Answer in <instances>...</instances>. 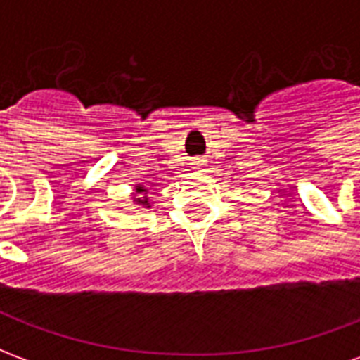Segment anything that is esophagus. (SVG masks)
<instances>
[{
    "label": "esophagus",
    "instance_id": "1",
    "mask_svg": "<svg viewBox=\"0 0 360 360\" xmlns=\"http://www.w3.org/2000/svg\"><path fill=\"white\" fill-rule=\"evenodd\" d=\"M195 165H202V164H200V160H198V162H196V164Z\"/></svg>",
    "mask_w": 360,
    "mask_h": 360
}]
</instances>
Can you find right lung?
I'll list each match as a JSON object with an SVG mask.
<instances>
[{
  "label": "right lung",
  "mask_w": 360,
  "mask_h": 360,
  "mask_svg": "<svg viewBox=\"0 0 360 360\" xmlns=\"http://www.w3.org/2000/svg\"><path fill=\"white\" fill-rule=\"evenodd\" d=\"M133 202L139 206V208H152V200L148 196V187L144 185H134V193L131 195Z\"/></svg>",
  "instance_id": "right-lung-1"
}]
</instances>
